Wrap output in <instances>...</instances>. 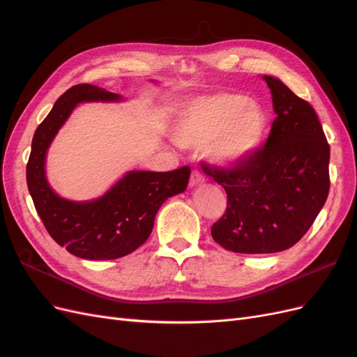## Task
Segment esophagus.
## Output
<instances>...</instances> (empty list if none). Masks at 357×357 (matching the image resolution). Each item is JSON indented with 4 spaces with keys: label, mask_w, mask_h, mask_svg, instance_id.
Instances as JSON below:
<instances>
[{
    "label": "esophagus",
    "mask_w": 357,
    "mask_h": 357,
    "mask_svg": "<svg viewBox=\"0 0 357 357\" xmlns=\"http://www.w3.org/2000/svg\"><path fill=\"white\" fill-rule=\"evenodd\" d=\"M205 181V178H204V176L201 174L199 171H192V176H190V181H189V185L190 186H198V185H201V183H204Z\"/></svg>",
    "instance_id": "1"
}]
</instances>
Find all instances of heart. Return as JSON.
Returning <instances> with one entry per match:
<instances>
[{
  "instance_id": "obj_1",
  "label": "heart",
  "mask_w": 357,
  "mask_h": 357,
  "mask_svg": "<svg viewBox=\"0 0 357 357\" xmlns=\"http://www.w3.org/2000/svg\"><path fill=\"white\" fill-rule=\"evenodd\" d=\"M268 131L266 112L240 93L219 92L198 96L177 113L172 135L185 147L207 146L210 158L235 167L261 149Z\"/></svg>"
}]
</instances>
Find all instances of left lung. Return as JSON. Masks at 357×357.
<instances>
[{
  "label": "left lung",
  "instance_id": "8db88e82",
  "mask_svg": "<svg viewBox=\"0 0 357 357\" xmlns=\"http://www.w3.org/2000/svg\"><path fill=\"white\" fill-rule=\"evenodd\" d=\"M274 119L262 149L235 167L205 165L228 195L213 240L235 253H277L314 223L329 193L331 149L311 104L271 75Z\"/></svg>",
  "mask_w": 357,
  "mask_h": 357
}]
</instances>
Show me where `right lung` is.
I'll use <instances>...</instances> for the list:
<instances>
[{
	"mask_svg": "<svg viewBox=\"0 0 357 357\" xmlns=\"http://www.w3.org/2000/svg\"><path fill=\"white\" fill-rule=\"evenodd\" d=\"M121 100V95L98 86H73L38 125L26 165L28 190L52 238L71 255L91 261L123 257L144 244L160 205L185 192L190 177L189 167L167 172L129 171L98 199L77 202L55 193L46 178V155L74 107L80 102Z\"/></svg>",
	"mask_w": 357,
	"mask_h": 357,
	"instance_id": "add662e5",
	"label": "right lung"
}]
</instances>
